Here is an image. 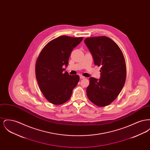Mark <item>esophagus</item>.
<instances>
[{"instance_id":"34e87169","label":"esophagus","mask_w":150,"mask_h":150,"mask_svg":"<svg viewBox=\"0 0 150 150\" xmlns=\"http://www.w3.org/2000/svg\"><path fill=\"white\" fill-rule=\"evenodd\" d=\"M80 78L81 79H83L86 78V77H84V76H82V75H81V76H80Z\"/></svg>"}]
</instances>
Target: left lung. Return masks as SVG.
Instances as JSON below:
<instances>
[{"label":"left lung","mask_w":150,"mask_h":150,"mask_svg":"<svg viewBox=\"0 0 150 150\" xmlns=\"http://www.w3.org/2000/svg\"><path fill=\"white\" fill-rule=\"evenodd\" d=\"M84 43L93 56L94 64L101 67L100 79L89 78L86 94L94 105L105 107L117 97L125 84V58L117 44L106 36L87 38Z\"/></svg>","instance_id":"8db88e82"}]
</instances>
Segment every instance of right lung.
Here are the masks:
<instances>
[{"mask_svg": "<svg viewBox=\"0 0 150 150\" xmlns=\"http://www.w3.org/2000/svg\"><path fill=\"white\" fill-rule=\"evenodd\" d=\"M83 38L61 36L47 43L36 59L35 75L44 97L52 104L59 105L69 100L80 78L64 72L72 50Z\"/></svg>", "mask_w": 150, "mask_h": 150, "instance_id": "add662e5", "label": "right lung"}]
</instances>
